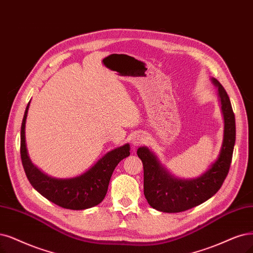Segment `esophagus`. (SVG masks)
Returning <instances> with one entry per match:
<instances>
[{
    "label": "esophagus",
    "mask_w": 253,
    "mask_h": 253,
    "mask_svg": "<svg viewBox=\"0 0 253 253\" xmlns=\"http://www.w3.org/2000/svg\"><path fill=\"white\" fill-rule=\"evenodd\" d=\"M146 142V135L143 133H136L132 137V144L134 146H139Z\"/></svg>",
    "instance_id": "34e87169"
}]
</instances>
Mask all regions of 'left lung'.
Returning <instances> with one entry per match:
<instances>
[{"instance_id": "1", "label": "left lung", "mask_w": 253, "mask_h": 253, "mask_svg": "<svg viewBox=\"0 0 253 253\" xmlns=\"http://www.w3.org/2000/svg\"><path fill=\"white\" fill-rule=\"evenodd\" d=\"M224 116V138L218 160L211 169L196 179H177L158 163L146 147L137 149L144 166V194L150 207L164 212H180L209 200L222 186L229 172L236 142V119L226 90L217 79Z\"/></svg>"}]
</instances>
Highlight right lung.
<instances>
[{"mask_svg":"<svg viewBox=\"0 0 253 253\" xmlns=\"http://www.w3.org/2000/svg\"><path fill=\"white\" fill-rule=\"evenodd\" d=\"M30 102L25 110L21 128V158L28 180L44 198L67 210H86L96 207L104 199L109 180L118 164L130 155L128 144L103 156L84 174L70 179H55L41 172L28 156L25 125Z\"/></svg>","mask_w":253,"mask_h":253,"instance_id":"right-lung-1","label":"right lung"}]
</instances>
